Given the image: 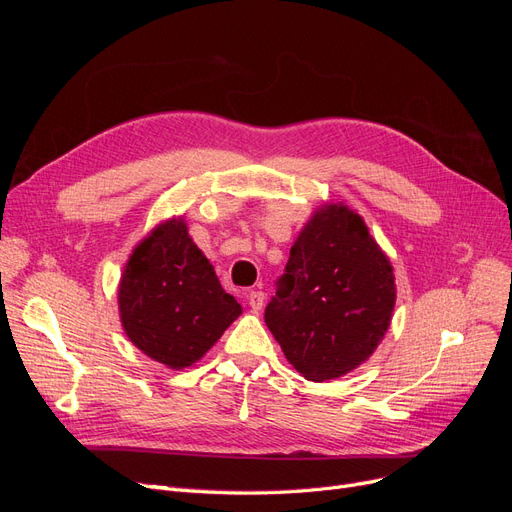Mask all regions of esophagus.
I'll return each instance as SVG.
<instances>
[{"label":"esophagus","mask_w":512,"mask_h":512,"mask_svg":"<svg viewBox=\"0 0 512 512\" xmlns=\"http://www.w3.org/2000/svg\"><path fill=\"white\" fill-rule=\"evenodd\" d=\"M247 303H250L252 312H260L262 305H265V292H260V290H252L250 294H247Z\"/></svg>","instance_id":"1"}]
</instances>
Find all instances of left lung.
<instances>
[{
  "mask_svg": "<svg viewBox=\"0 0 512 512\" xmlns=\"http://www.w3.org/2000/svg\"><path fill=\"white\" fill-rule=\"evenodd\" d=\"M397 299L391 260L365 220L324 203L290 247L265 322L288 363L312 382L346 376L376 352Z\"/></svg>",
  "mask_w": 512,
  "mask_h": 512,
  "instance_id": "1",
  "label": "left lung"
}]
</instances>
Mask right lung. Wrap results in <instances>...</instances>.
<instances>
[{"mask_svg":"<svg viewBox=\"0 0 512 512\" xmlns=\"http://www.w3.org/2000/svg\"><path fill=\"white\" fill-rule=\"evenodd\" d=\"M117 303L130 342L177 371L203 359L243 312L192 241L183 215L138 241L123 267Z\"/></svg>","mask_w":512,"mask_h":512,"instance_id":"right-lung-1","label":"right lung"}]
</instances>
